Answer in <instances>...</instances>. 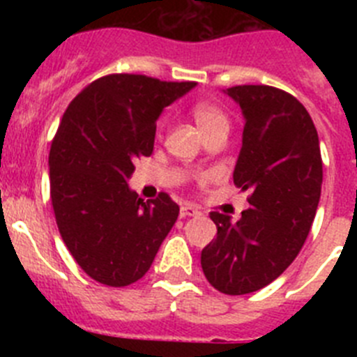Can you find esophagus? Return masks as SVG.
<instances>
[{
    "label": "esophagus",
    "instance_id": "obj_1",
    "mask_svg": "<svg viewBox=\"0 0 357 357\" xmlns=\"http://www.w3.org/2000/svg\"><path fill=\"white\" fill-rule=\"evenodd\" d=\"M198 209L191 206H182L181 207V218H188V216H197Z\"/></svg>",
    "mask_w": 357,
    "mask_h": 357
}]
</instances>
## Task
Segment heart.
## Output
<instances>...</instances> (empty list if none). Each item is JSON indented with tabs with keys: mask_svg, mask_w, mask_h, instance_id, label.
Segmentation results:
<instances>
[{
	"mask_svg": "<svg viewBox=\"0 0 357 357\" xmlns=\"http://www.w3.org/2000/svg\"><path fill=\"white\" fill-rule=\"evenodd\" d=\"M193 118L197 125L200 127L202 134L209 135L218 130H229V118L225 116L222 109L211 102H198L195 103L193 109Z\"/></svg>",
	"mask_w": 357,
	"mask_h": 357,
	"instance_id": "obj_1",
	"label": "heart"
}]
</instances>
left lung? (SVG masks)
Segmentation results:
<instances>
[{"instance_id":"obj_1","label":"left lung","mask_w":357,"mask_h":357,"mask_svg":"<svg viewBox=\"0 0 357 357\" xmlns=\"http://www.w3.org/2000/svg\"><path fill=\"white\" fill-rule=\"evenodd\" d=\"M225 93L245 118L232 176L250 191V207L236 223L211 213L218 234L202 250V270L218 291L245 295L270 284L298 255L324 173L317 128L295 96L270 85H236Z\"/></svg>"}]
</instances>
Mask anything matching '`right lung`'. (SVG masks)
I'll use <instances>...</instances> for the list:
<instances>
[{"mask_svg":"<svg viewBox=\"0 0 357 357\" xmlns=\"http://www.w3.org/2000/svg\"><path fill=\"white\" fill-rule=\"evenodd\" d=\"M197 82L107 75L66 109L50 150V191L59 232L78 266L121 288L150 270L178 218L166 193L144 202L128 188L135 159L150 157L164 107Z\"/></svg>","mask_w":357,"mask_h":357,"instance_id":"obj_1","label":"right lung"}]
</instances>
